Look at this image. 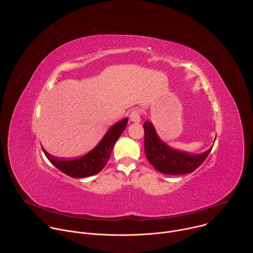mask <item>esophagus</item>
I'll list each match as a JSON object with an SVG mask.
<instances>
[{"mask_svg": "<svg viewBox=\"0 0 253 253\" xmlns=\"http://www.w3.org/2000/svg\"><path fill=\"white\" fill-rule=\"evenodd\" d=\"M141 113H140V110L139 109H133L130 113V120L132 122H140L141 121V117H140Z\"/></svg>", "mask_w": 253, "mask_h": 253, "instance_id": "34e87169", "label": "esophagus"}]
</instances>
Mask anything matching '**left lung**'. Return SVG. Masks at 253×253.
I'll list each match as a JSON object with an SVG mask.
<instances>
[{
  "instance_id": "1",
  "label": "left lung",
  "mask_w": 253,
  "mask_h": 253,
  "mask_svg": "<svg viewBox=\"0 0 253 253\" xmlns=\"http://www.w3.org/2000/svg\"><path fill=\"white\" fill-rule=\"evenodd\" d=\"M144 127V149L152 166L161 173L181 175L193 172L207 158L212 148L206 152L191 155L186 152L172 149L157 135L151 122L146 121Z\"/></svg>"
}]
</instances>
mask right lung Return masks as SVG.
Masks as SVG:
<instances>
[{
    "label": "right lung",
    "mask_w": 253,
    "mask_h": 253,
    "mask_svg": "<svg viewBox=\"0 0 253 253\" xmlns=\"http://www.w3.org/2000/svg\"><path fill=\"white\" fill-rule=\"evenodd\" d=\"M127 123L128 118L117 122L105 134L101 142L92 151L78 159L68 160L58 158L49 154L43 147L42 149L49 161L68 176L73 178L92 176L100 172L109 160L115 143L125 130Z\"/></svg>",
    "instance_id": "right-lung-1"
}]
</instances>
